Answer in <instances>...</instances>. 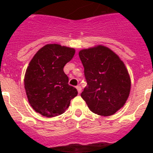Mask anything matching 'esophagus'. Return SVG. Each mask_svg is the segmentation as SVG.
Listing matches in <instances>:
<instances>
[{
	"label": "esophagus",
	"instance_id": "34e87169",
	"mask_svg": "<svg viewBox=\"0 0 153 153\" xmlns=\"http://www.w3.org/2000/svg\"><path fill=\"white\" fill-rule=\"evenodd\" d=\"M76 90H77V91H78V93H81V90H82V88H81V86H76Z\"/></svg>",
	"mask_w": 153,
	"mask_h": 153
}]
</instances>
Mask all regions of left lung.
I'll list each match as a JSON object with an SVG mask.
<instances>
[{
	"label": "left lung",
	"mask_w": 153,
	"mask_h": 153,
	"mask_svg": "<svg viewBox=\"0 0 153 153\" xmlns=\"http://www.w3.org/2000/svg\"><path fill=\"white\" fill-rule=\"evenodd\" d=\"M87 86L81 97L93 113L108 117L124 106L131 81L123 62L113 51L99 45L79 52Z\"/></svg>",
	"instance_id": "8db88e82"
}]
</instances>
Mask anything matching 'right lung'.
<instances>
[{
	"label": "right lung",
	"instance_id": "add662e5",
	"mask_svg": "<svg viewBox=\"0 0 153 153\" xmlns=\"http://www.w3.org/2000/svg\"><path fill=\"white\" fill-rule=\"evenodd\" d=\"M74 54V48L47 44L30 60L24 76V88L36 113L46 117L59 116L77 96V90L68 84L69 78L63 72L64 66Z\"/></svg>",
	"mask_w": 153,
	"mask_h": 153
}]
</instances>
